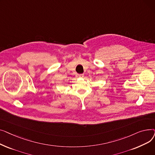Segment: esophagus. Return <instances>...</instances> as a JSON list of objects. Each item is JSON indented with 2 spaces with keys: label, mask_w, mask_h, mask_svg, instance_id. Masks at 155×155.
I'll return each mask as SVG.
<instances>
[{
  "label": "esophagus",
  "mask_w": 155,
  "mask_h": 155,
  "mask_svg": "<svg viewBox=\"0 0 155 155\" xmlns=\"http://www.w3.org/2000/svg\"><path fill=\"white\" fill-rule=\"evenodd\" d=\"M77 77L78 78H83V77H84V74H78L77 75Z\"/></svg>",
  "instance_id": "34e87169"
}]
</instances>
